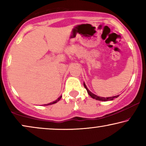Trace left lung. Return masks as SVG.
Instances as JSON below:
<instances>
[{"label": "left lung", "instance_id": "1", "mask_svg": "<svg viewBox=\"0 0 146 146\" xmlns=\"http://www.w3.org/2000/svg\"><path fill=\"white\" fill-rule=\"evenodd\" d=\"M84 86L85 88L86 89V90L88 92V94L92 98L94 99H96L97 100H100V101H109V100H113V99L115 98H117V97L119 96V95H117V96H112V97H108V98H104V97H100V96H96V94H94L92 92H91L88 89V88L86 87V86L85 83L84 82Z\"/></svg>", "mask_w": 146, "mask_h": 146}]
</instances>
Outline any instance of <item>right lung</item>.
Listing matches in <instances>:
<instances>
[{
	"label": "right lung",
	"mask_w": 146,
	"mask_h": 146,
	"mask_svg": "<svg viewBox=\"0 0 146 146\" xmlns=\"http://www.w3.org/2000/svg\"><path fill=\"white\" fill-rule=\"evenodd\" d=\"M61 98H62V96L60 97H59L56 100H55V101H54V102H50V103H49V104H44L45 106H48V105H51V104H55V103H56V102H58L61 99Z\"/></svg>",
	"instance_id": "right-lung-1"
}]
</instances>
